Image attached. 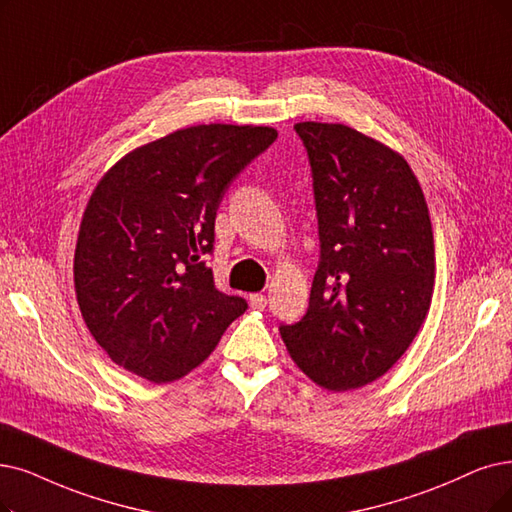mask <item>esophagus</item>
<instances>
[{
	"instance_id": "esophagus-1",
	"label": "esophagus",
	"mask_w": 512,
	"mask_h": 512,
	"mask_svg": "<svg viewBox=\"0 0 512 512\" xmlns=\"http://www.w3.org/2000/svg\"><path fill=\"white\" fill-rule=\"evenodd\" d=\"M250 306H252V309L262 311L264 306H267V296H262V294H250Z\"/></svg>"
}]
</instances>
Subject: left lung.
<instances>
[{"label": "left lung", "mask_w": 512, "mask_h": 512, "mask_svg": "<svg viewBox=\"0 0 512 512\" xmlns=\"http://www.w3.org/2000/svg\"><path fill=\"white\" fill-rule=\"evenodd\" d=\"M319 218L309 311L281 325L300 370L342 393L384 376L410 349L435 290L433 224L405 157L344 124L300 121Z\"/></svg>", "instance_id": "8db88e82"}]
</instances>
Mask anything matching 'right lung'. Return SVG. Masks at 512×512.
Masks as SVG:
<instances>
[{"label":"right lung","mask_w":512,"mask_h":512,"mask_svg":"<svg viewBox=\"0 0 512 512\" xmlns=\"http://www.w3.org/2000/svg\"><path fill=\"white\" fill-rule=\"evenodd\" d=\"M277 138L269 126L201 124L126 153L81 216L73 281L81 317L113 363L155 384L187 376L248 309L216 290L218 203Z\"/></svg>","instance_id":"right-lung-1"}]
</instances>
